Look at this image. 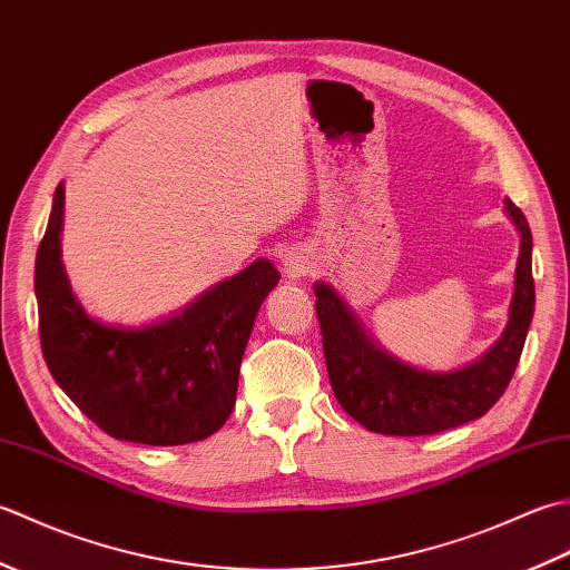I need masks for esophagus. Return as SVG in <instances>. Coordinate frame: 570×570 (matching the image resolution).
Returning a JSON list of instances; mask_svg holds the SVG:
<instances>
[{"instance_id": "1", "label": "esophagus", "mask_w": 570, "mask_h": 570, "mask_svg": "<svg viewBox=\"0 0 570 570\" xmlns=\"http://www.w3.org/2000/svg\"><path fill=\"white\" fill-rule=\"evenodd\" d=\"M311 272V262L301 249H288L284 254V276L288 282H298Z\"/></svg>"}]
</instances>
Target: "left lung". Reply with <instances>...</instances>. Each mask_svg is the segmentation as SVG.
Listing matches in <instances>:
<instances>
[{
  "label": "left lung",
  "mask_w": 570,
  "mask_h": 570,
  "mask_svg": "<svg viewBox=\"0 0 570 570\" xmlns=\"http://www.w3.org/2000/svg\"><path fill=\"white\" fill-rule=\"evenodd\" d=\"M507 213L522 235L510 323L475 365L445 374L404 365L374 347L328 284H316V313L331 386L341 406L365 429L384 435L441 433L488 414L504 394L534 316L531 229L512 200H507Z\"/></svg>",
  "instance_id": "1"
}]
</instances>
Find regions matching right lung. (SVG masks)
Wrapping results in <instances>:
<instances>
[{"instance_id":"1","label":"right lung","mask_w":570,"mask_h":570,"mask_svg":"<svg viewBox=\"0 0 570 570\" xmlns=\"http://www.w3.org/2000/svg\"><path fill=\"white\" fill-rule=\"evenodd\" d=\"M63 196L58 186L33 272L41 350L53 380L112 439L147 445L208 439L235 409L254 318L278 282L274 264L254 262L164 323L110 328L70 292L58 237Z\"/></svg>"}]
</instances>
